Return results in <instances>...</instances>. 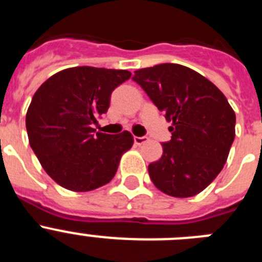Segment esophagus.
I'll return each mask as SVG.
<instances>
[{
    "label": "esophagus",
    "instance_id": "1",
    "mask_svg": "<svg viewBox=\"0 0 262 262\" xmlns=\"http://www.w3.org/2000/svg\"><path fill=\"white\" fill-rule=\"evenodd\" d=\"M147 140H148L147 136H135V138H134V142H135V144H138V145L144 144Z\"/></svg>",
    "mask_w": 262,
    "mask_h": 262
}]
</instances>
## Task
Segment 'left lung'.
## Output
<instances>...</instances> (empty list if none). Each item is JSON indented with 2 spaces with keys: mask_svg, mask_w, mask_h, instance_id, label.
<instances>
[{
  "mask_svg": "<svg viewBox=\"0 0 262 262\" xmlns=\"http://www.w3.org/2000/svg\"><path fill=\"white\" fill-rule=\"evenodd\" d=\"M133 80L172 122L163 156L148 165L154 185L177 198L205 190L235 139L236 117L224 94L198 72L170 62L135 71Z\"/></svg>",
  "mask_w": 262,
  "mask_h": 262,
  "instance_id": "obj_1",
  "label": "left lung"
}]
</instances>
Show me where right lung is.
Wrapping results in <instances>:
<instances>
[{
	"instance_id": "add662e5",
	"label": "right lung",
	"mask_w": 262,
	"mask_h": 262,
	"mask_svg": "<svg viewBox=\"0 0 262 262\" xmlns=\"http://www.w3.org/2000/svg\"><path fill=\"white\" fill-rule=\"evenodd\" d=\"M131 77L124 69L75 67L40 85L26 114L32 151L47 174L72 191H90L110 182L120 157L134 144L128 131L96 133L113 90Z\"/></svg>"
}]
</instances>
